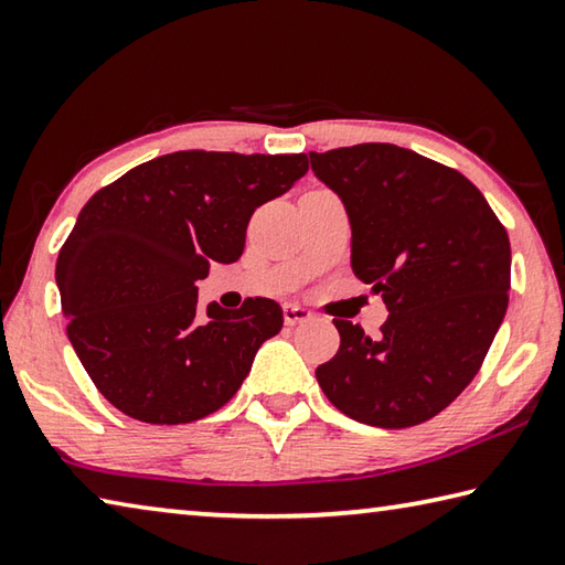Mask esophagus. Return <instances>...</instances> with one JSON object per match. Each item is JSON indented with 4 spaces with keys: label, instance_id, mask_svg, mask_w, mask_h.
Listing matches in <instances>:
<instances>
[{
    "label": "esophagus",
    "instance_id": "1",
    "mask_svg": "<svg viewBox=\"0 0 565 565\" xmlns=\"http://www.w3.org/2000/svg\"><path fill=\"white\" fill-rule=\"evenodd\" d=\"M282 318L285 324H300V322H308L312 318V312L308 308H300V305H285L282 308Z\"/></svg>",
    "mask_w": 565,
    "mask_h": 565
}]
</instances>
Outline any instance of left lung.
Here are the masks:
<instances>
[{"instance_id": "8db88e82", "label": "left lung", "mask_w": 565, "mask_h": 565, "mask_svg": "<svg viewBox=\"0 0 565 565\" xmlns=\"http://www.w3.org/2000/svg\"><path fill=\"white\" fill-rule=\"evenodd\" d=\"M342 198L352 270L382 292L380 338L334 320L340 350L315 372L354 422L404 429L437 417L477 377L511 288L507 227L467 175L394 143L310 153Z\"/></svg>"}]
</instances>
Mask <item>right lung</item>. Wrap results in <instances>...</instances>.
Wrapping results in <instances>:
<instances>
[{
    "instance_id": "add662e5",
    "label": "right lung",
    "mask_w": 565,
    "mask_h": 565,
    "mask_svg": "<svg viewBox=\"0 0 565 565\" xmlns=\"http://www.w3.org/2000/svg\"><path fill=\"white\" fill-rule=\"evenodd\" d=\"M308 173L305 153L175 151L96 191L58 250L68 342L96 390L146 424H188L233 399L282 308L241 310L198 288L211 263H235L257 205Z\"/></svg>"
}]
</instances>
